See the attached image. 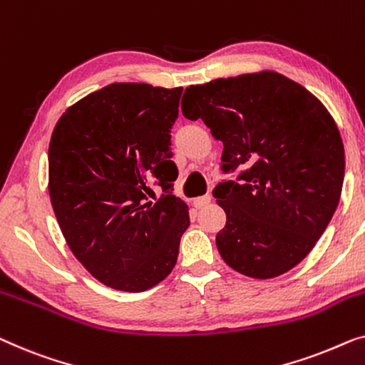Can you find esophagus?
Here are the masks:
<instances>
[{
    "mask_svg": "<svg viewBox=\"0 0 365 365\" xmlns=\"http://www.w3.org/2000/svg\"><path fill=\"white\" fill-rule=\"evenodd\" d=\"M210 195L209 194H205V195H200V197H195L194 199V207H197V209H200V207H205V205H207L209 202H210Z\"/></svg>",
    "mask_w": 365,
    "mask_h": 365,
    "instance_id": "1",
    "label": "esophagus"
}]
</instances>
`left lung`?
<instances>
[{
  "label": "left lung",
  "mask_w": 365,
  "mask_h": 365,
  "mask_svg": "<svg viewBox=\"0 0 365 365\" xmlns=\"http://www.w3.org/2000/svg\"><path fill=\"white\" fill-rule=\"evenodd\" d=\"M182 115L224 143L212 195L227 214L215 242L235 272L273 278L297 267L339 204L344 146L324 105L278 72L217 78L184 91Z\"/></svg>",
  "instance_id": "obj_1"
}]
</instances>
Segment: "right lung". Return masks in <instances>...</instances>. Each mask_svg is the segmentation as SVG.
<instances>
[{"label":"right lung","instance_id":"1","mask_svg":"<svg viewBox=\"0 0 365 365\" xmlns=\"http://www.w3.org/2000/svg\"><path fill=\"white\" fill-rule=\"evenodd\" d=\"M182 88L112 83L72 105L49 143V195L73 255L98 282L145 292L176 265L189 227L173 195ZM151 185L161 198L150 201Z\"/></svg>","mask_w":365,"mask_h":365}]
</instances>
